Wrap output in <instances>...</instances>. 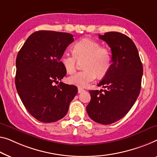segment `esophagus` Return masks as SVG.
Returning <instances> with one entry per match:
<instances>
[{
  "mask_svg": "<svg viewBox=\"0 0 157 157\" xmlns=\"http://www.w3.org/2000/svg\"><path fill=\"white\" fill-rule=\"evenodd\" d=\"M84 90L83 89H82V88H78V93H82V92H84Z\"/></svg>",
  "mask_w": 157,
  "mask_h": 157,
  "instance_id": "1",
  "label": "esophagus"
}]
</instances>
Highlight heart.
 Masks as SVG:
<instances>
[{"instance_id": "obj_1", "label": "heart", "mask_w": 157, "mask_h": 157, "mask_svg": "<svg viewBox=\"0 0 157 157\" xmlns=\"http://www.w3.org/2000/svg\"><path fill=\"white\" fill-rule=\"evenodd\" d=\"M82 62L85 71L77 72L67 78L71 85L85 87L96 78H102L109 72L111 65L112 56L109 48L102 47L99 42L90 39H83L72 47V55L64 53L60 61L67 73L75 72L78 63Z\"/></svg>"}]
</instances>
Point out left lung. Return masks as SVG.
Returning a JSON list of instances; mask_svg holds the SVG:
<instances>
[{"instance_id": "obj_1", "label": "left lung", "mask_w": 157, "mask_h": 157, "mask_svg": "<svg viewBox=\"0 0 157 157\" xmlns=\"http://www.w3.org/2000/svg\"><path fill=\"white\" fill-rule=\"evenodd\" d=\"M99 38L111 48L112 63L98 85L106 89L90 91L91 101L86 110L94 121L109 125L125 116L134 105L141 89L143 67L136 46L128 36L110 32Z\"/></svg>"}]
</instances>
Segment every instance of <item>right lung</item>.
I'll list each match as a JSON object with an SVG mask.
<instances>
[{"label":"right lung","instance_id":"right-lung-1","mask_svg":"<svg viewBox=\"0 0 157 157\" xmlns=\"http://www.w3.org/2000/svg\"><path fill=\"white\" fill-rule=\"evenodd\" d=\"M73 35L41 30L28 37L16 58L15 86L28 112L39 121L63 118L78 88L60 82L66 75L60 59Z\"/></svg>","mask_w":157,"mask_h":157}]
</instances>
